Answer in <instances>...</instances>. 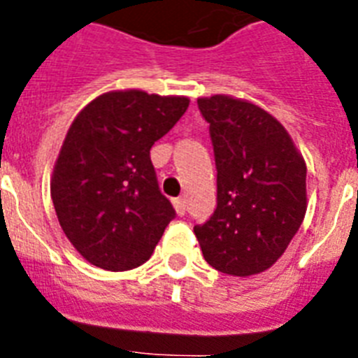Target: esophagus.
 I'll list each match as a JSON object with an SVG mask.
<instances>
[{"mask_svg":"<svg viewBox=\"0 0 358 358\" xmlns=\"http://www.w3.org/2000/svg\"><path fill=\"white\" fill-rule=\"evenodd\" d=\"M173 204H174V210H176V213H178L180 217H182V215H185V201H184V199H174Z\"/></svg>","mask_w":358,"mask_h":358,"instance_id":"34e87169","label":"esophagus"}]
</instances>
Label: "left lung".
<instances>
[{
  "instance_id": "8db88e82",
  "label": "left lung",
  "mask_w": 358,
  "mask_h": 358,
  "mask_svg": "<svg viewBox=\"0 0 358 358\" xmlns=\"http://www.w3.org/2000/svg\"><path fill=\"white\" fill-rule=\"evenodd\" d=\"M196 103L217 169V208L193 229L204 260L234 277L266 271L305 219V162L282 124L255 103L221 94Z\"/></svg>"
}]
</instances>
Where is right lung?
I'll return each mask as SVG.
<instances>
[{
	"mask_svg": "<svg viewBox=\"0 0 358 358\" xmlns=\"http://www.w3.org/2000/svg\"><path fill=\"white\" fill-rule=\"evenodd\" d=\"M187 106L184 96L108 92L70 126L52 201L63 232L92 266L128 271L145 264L176 217L157 185L150 148Z\"/></svg>",
	"mask_w": 358,
	"mask_h": 358,
	"instance_id": "right-lung-1",
	"label": "right lung"
}]
</instances>
